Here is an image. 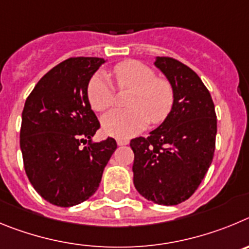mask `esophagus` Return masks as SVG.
<instances>
[{
  "label": "esophagus",
  "mask_w": 249,
  "mask_h": 249,
  "mask_svg": "<svg viewBox=\"0 0 249 249\" xmlns=\"http://www.w3.org/2000/svg\"><path fill=\"white\" fill-rule=\"evenodd\" d=\"M116 144L120 145V146L122 145H127L129 144V140L127 139H116Z\"/></svg>",
  "instance_id": "1"
}]
</instances>
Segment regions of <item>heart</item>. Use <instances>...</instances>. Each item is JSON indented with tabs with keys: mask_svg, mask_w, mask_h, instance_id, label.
I'll return each mask as SVG.
<instances>
[{
	"mask_svg": "<svg viewBox=\"0 0 249 249\" xmlns=\"http://www.w3.org/2000/svg\"><path fill=\"white\" fill-rule=\"evenodd\" d=\"M114 79L120 90H131L127 107L115 109L103 116L102 125L108 135L129 138L147 125L160 124L171 113L175 93L171 83L156 77L154 71L138 60H124L113 68ZM87 98L91 109L105 111L115 103V88L109 77L97 73L90 78Z\"/></svg>",
	"mask_w": 249,
	"mask_h": 249,
	"instance_id": "1",
	"label": "heart"
}]
</instances>
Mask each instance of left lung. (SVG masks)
<instances>
[{"label": "left lung", "mask_w": 249, "mask_h": 249, "mask_svg": "<svg viewBox=\"0 0 249 249\" xmlns=\"http://www.w3.org/2000/svg\"><path fill=\"white\" fill-rule=\"evenodd\" d=\"M155 66L175 93L171 113L147 138L133 139L134 185L141 196L172 206L194 195L205 178L216 147L217 116L213 100L200 77L171 57Z\"/></svg>", "instance_id": "obj_1"}]
</instances>
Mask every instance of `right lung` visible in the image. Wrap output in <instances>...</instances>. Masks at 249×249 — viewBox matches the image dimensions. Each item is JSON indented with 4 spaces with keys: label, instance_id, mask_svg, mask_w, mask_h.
Segmentation results:
<instances>
[{
    "label": "right lung",
    "instance_id": "add662e5",
    "mask_svg": "<svg viewBox=\"0 0 249 249\" xmlns=\"http://www.w3.org/2000/svg\"><path fill=\"white\" fill-rule=\"evenodd\" d=\"M103 63L97 57L63 60L41 78L24 103L19 133L24 171L38 195L59 207L78 205L97 191L116 149L113 138L91 142L100 123L87 88Z\"/></svg>",
    "mask_w": 249,
    "mask_h": 249
}]
</instances>
